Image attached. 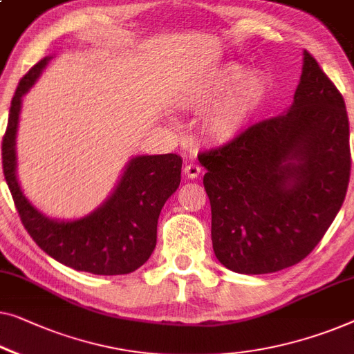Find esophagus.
Returning a JSON list of instances; mask_svg holds the SVG:
<instances>
[{
    "instance_id": "obj_1",
    "label": "esophagus",
    "mask_w": 354,
    "mask_h": 354,
    "mask_svg": "<svg viewBox=\"0 0 354 354\" xmlns=\"http://www.w3.org/2000/svg\"><path fill=\"white\" fill-rule=\"evenodd\" d=\"M183 172H185V176L188 178H196L199 177V174H201V167L194 165V162H188V165H185V167H183Z\"/></svg>"
}]
</instances>
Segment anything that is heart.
<instances>
[{"label":"heart","instance_id":"obj_1","mask_svg":"<svg viewBox=\"0 0 354 354\" xmlns=\"http://www.w3.org/2000/svg\"><path fill=\"white\" fill-rule=\"evenodd\" d=\"M270 97V83L257 71H245L227 64L211 71L192 94V104L209 109L201 122L203 134L217 145H227L243 137Z\"/></svg>","mask_w":354,"mask_h":354}]
</instances>
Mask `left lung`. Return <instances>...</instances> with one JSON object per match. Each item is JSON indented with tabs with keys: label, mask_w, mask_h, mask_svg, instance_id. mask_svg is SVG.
<instances>
[{
	"label": "left lung",
	"mask_w": 354,
	"mask_h": 354,
	"mask_svg": "<svg viewBox=\"0 0 354 354\" xmlns=\"http://www.w3.org/2000/svg\"><path fill=\"white\" fill-rule=\"evenodd\" d=\"M215 257L234 273L289 268L313 250L345 199L351 171L345 100L304 53L294 104L238 140L198 155Z\"/></svg>",
	"instance_id": "1"
}]
</instances>
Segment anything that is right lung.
Listing matches in <instances>:
<instances>
[{
  "label": "right lung",
  "mask_w": 354,
  "mask_h": 354,
  "mask_svg": "<svg viewBox=\"0 0 354 354\" xmlns=\"http://www.w3.org/2000/svg\"><path fill=\"white\" fill-rule=\"evenodd\" d=\"M50 57H44L20 80L3 137V172L25 230L50 257L92 274H127L150 259L156 227L167 198L180 185L182 158L136 156L126 166L111 196L91 215L75 222L44 217L25 198L15 176V134L22 95L38 80Z\"/></svg>",
  "instance_id": "obj_1"
}]
</instances>
